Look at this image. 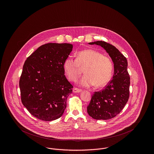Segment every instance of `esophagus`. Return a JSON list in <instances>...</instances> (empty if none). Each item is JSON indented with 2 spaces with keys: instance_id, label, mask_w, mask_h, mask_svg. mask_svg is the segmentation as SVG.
Masks as SVG:
<instances>
[{
  "instance_id": "34e87169",
  "label": "esophagus",
  "mask_w": 154,
  "mask_h": 154,
  "mask_svg": "<svg viewBox=\"0 0 154 154\" xmlns=\"http://www.w3.org/2000/svg\"><path fill=\"white\" fill-rule=\"evenodd\" d=\"M82 91V90L81 89H79L77 88H74L73 89V92L74 93H79Z\"/></svg>"
}]
</instances>
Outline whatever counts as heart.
<instances>
[{
    "mask_svg": "<svg viewBox=\"0 0 154 154\" xmlns=\"http://www.w3.org/2000/svg\"><path fill=\"white\" fill-rule=\"evenodd\" d=\"M63 69L69 80H77L84 69L85 75L80 81V85L89 87L95 84L100 87L110 80L112 71V63L109 57L100 52L88 49L78 52L76 59L67 58L63 63Z\"/></svg>",
    "mask_w": 154,
    "mask_h": 154,
    "instance_id": "heart-1",
    "label": "heart"
}]
</instances>
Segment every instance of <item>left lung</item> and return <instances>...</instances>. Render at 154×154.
I'll return each mask as SVG.
<instances>
[{
	"label": "left lung",
	"instance_id": "obj_1",
	"mask_svg": "<svg viewBox=\"0 0 154 154\" xmlns=\"http://www.w3.org/2000/svg\"><path fill=\"white\" fill-rule=\"evenodd\" d=\"M89 44L100 45L114 63V75L101 91L95 92L87 107L88 114L95 119H110L122 111L129 97L130 77L128 72L127 59L117 48L103 41Z\"/></svg>",
	"mask_w": 154,
	"mask_h": 154
}]
</instances>
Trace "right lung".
<instances>
[{"label":"right lung","mask_w":154,"mask_h":154,"mask_svg":"<svg viewBox=\"0 0 154 154\" xmlns=\"http://www.w3.org/2000/svg\"><path fill=\"white\" fill-rule=\"evenodd\" d=\"M73 49L68 43H47L25 60L20 79L21 98L30 113L40 120L60 117L73 85L65 75L63 63Z\"/></svg>","instance_id":"right-lung-1"}]
</instances>
